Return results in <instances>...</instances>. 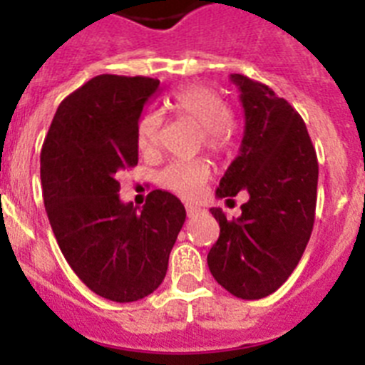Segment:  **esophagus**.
<instances>
[{
	"mask_svg": "<svg viewBox=\"0 0 365 365\" xmlns=\"http://www.w3.org/2000/svg\"><path fill=\"white\" fill-rule=\"evenodd\" d=\"M197 212H201V208H197V206L193 205H186V214H188V217H193Z\"/></svg>",
	"mask_w": 365,
	"mask_h": 365,
	"instance_id": "34e87169",
	"label": "esophagus"
}]
</instances>
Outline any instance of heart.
<instances>
[{"instance_id": "b5f03b06", "label": "heart", "mask_w": 365, "mask_h": 365, "mask_svg": "<svg viewBox=\"0 0 365 365\" xmlns=\"http://www.w3.org/2000/svg\"><path fill=\"white\" fill-rule=\"evenodd\" d=\"M170 108L182 118L202 128V144L214 155H225L234 144V124L230 106L221 95L205 86H185L177 89L170 100ZM163 117L159 111H146L138 118L137 143L143 151L159 146ZM210 164L202 159L173 160L160 173V182L180 195H195L210 179Z\"/></svg>"}]
</instances>
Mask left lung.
<instances>
[{"label":"left lung","instance_id":"obj_1","mask_svg":"<svg viewBox=\"0 0 365 365\" xmlns=\"http://www.w3.org/2000/svg\"><path fill=\"white\" fill-rule=\"evenodd\" d=\"M245 109L240 155L228 166L217 197L250 199L228 221L212 208L219 240L208 269L221 287L241 299L278 291L302 259L311 237L318 188V159L305 122L265 83L232 74Z\"/></svg>","mask_w":365,"mask_h":365}]
</instances>
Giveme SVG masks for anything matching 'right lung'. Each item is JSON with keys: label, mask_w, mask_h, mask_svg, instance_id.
<instances>
[{"label": "right lung", "mask_w": 365, "mask_h": 365, "mask_svg": "<svg viewBox=\"0 0 365 365\" xmlns=\"http://www.w3.org/2000/svg\"><path fill=\"white\" fill-rule=\"evenodd\" d=\"M159 80L100 74L62 100L40 155L45 210L58 247L95 294L137 302L163 283L185 225L182 202L148 193L143 210L118 197L138 163L137 124Z\"/></svg>", "instance_id": "1"}]
</instances>
